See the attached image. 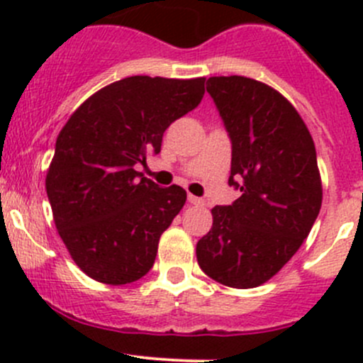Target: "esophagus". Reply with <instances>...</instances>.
<instances>
[{"instance_id": "34e87169", "label": "esophagus", "mask_w": 363, "mask_h": 363, "mask_svg": "<svg viewBox=\"0 0 363 363\" xmlns=\"http://www.w3.org/2000/svg\"><path fill=\"white\" fill-rule=\"evenodd\" d=\"M188 202L193 205H203L205 203L202 199H199V196H195V195H188Z\"/></svg>"}]
</instances>
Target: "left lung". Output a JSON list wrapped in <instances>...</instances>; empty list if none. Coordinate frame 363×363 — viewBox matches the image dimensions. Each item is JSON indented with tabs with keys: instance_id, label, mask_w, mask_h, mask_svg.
<instances>
[{
	"instance_id": "1",
	"label": "left lung",
	"mask_w": 363,
	"mask_h": 363,
	"mask_svg": "<svg viewBox=\"0 0 363 363\" xmlns=\"http://www.w3.org/2000/svg\"><path fill=\"white\" fill-rule=\"evenodd\" d=\"M207 93L232 140V205L212 208L196 244L200 269L230 288L276 276L307 239L321 208L316 149L294 105L247 77H211Z\"/></svg>"
}]
</instances>
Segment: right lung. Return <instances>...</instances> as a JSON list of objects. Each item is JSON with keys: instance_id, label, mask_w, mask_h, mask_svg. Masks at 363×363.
<instances>
[{"instance_id": "add662e5", "label": "right lung", "mask_w": 363, "mask_h": 363, "mask_svg": "<svg viewBox=\"0 0 363 363\" xmlns=\"http://www.w3.org/2000/svg\"><path fill=\"white\" fill-rule=\"evenodd\" d=\"M205 79L135 75L87 98L60 131L45 188L54 223L79 269L128 284L152 269L160 237L186 203L135 170L161 151L175 119L199 107Z\"/></svg>"}]
</instances>
